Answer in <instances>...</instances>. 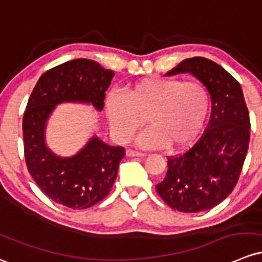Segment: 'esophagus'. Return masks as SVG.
Segmentation results:
<instances>
[{
    "mask_svg": "<svg viewBox=\"0 0 262 262\" xmlns=\"http://www.w3.org/2000/svg\"><path fill=\"white\" fill-rule=\"evenodd\" d=\"M125 154L128 157H144L145 154L144 153H140V152H137V150H133V149H126Z\"/></svg>",
    "mask_w": 262,
    "mask_h": 262,
    "instance_id": "34e87169",
    "label": "esophagus"
}]
</instances>
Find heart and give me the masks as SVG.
<instances>
[{
  "mask_svg": "<svg viewBox=\"0 0 262 262\" xmlns=\"http://www.w3.org/2000/svg\"><path fill=\"white\" fill-rule=\"evenodd\" d=\"M211 98L207 88L198 81L144 78L129 84L125 95L110 92L105 98V112L114 138L130 140L144 124L139 136L144 148L182 149L198 138L207 122Z\"/></svg>",
  "mask_w": 262,
  "mask_h": 262,
  "instance_id": "b5f03b06",
  "label": "heart"
}]
</instances>
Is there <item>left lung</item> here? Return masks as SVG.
<instances>
[{"instance_id":"obj_1","label":"left lung","mask_w":262,"mask_h":262,"mask_svg":"<svg viewBox=\"0 0 262 262\" xmlns=\"http://www.w3.org/2000/svg\"><path fill=\"white\" fill-rule=\"evenodd\" d=\"M181 73H191L207 88L211 118L188 150L168 157V170L156 189L173 210L193 213L217 206L235 188L249 148L250 117L240 84L222 66L197 56L166 75Z\"/></svg>"}]
</instances>
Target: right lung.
<instances>
[{
    "mask_svg": "<svg viewBox=\"0 0 262 262\" xmlns=\"http://www.w3.org/2000/svg\"><path fill=\"white\" fill-rule=\"evenodd\" d=\"M113 76L114 71L88 59L55 66L40 76L24 113V150L30 174L46 196L73 210L92 207L109 193L125 149L94 137L78 154L61 158L45 145L46 120L55 105L64 101L92 103L103 110Z\"/></svg>",
    "mask_w": 262,
    "mask_h": 262,
    "instance_id": "add662e5",
    "label": "right lung"
}]
</instances>
